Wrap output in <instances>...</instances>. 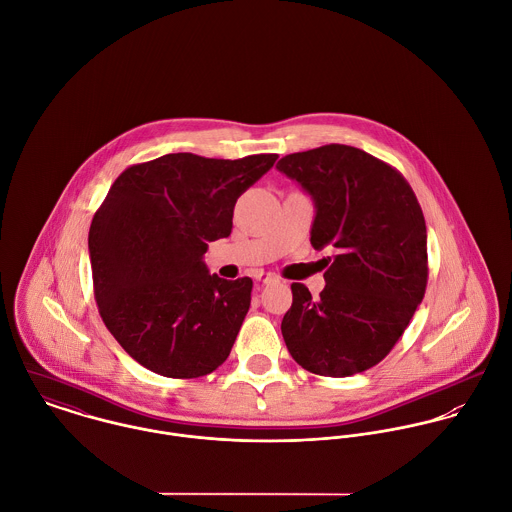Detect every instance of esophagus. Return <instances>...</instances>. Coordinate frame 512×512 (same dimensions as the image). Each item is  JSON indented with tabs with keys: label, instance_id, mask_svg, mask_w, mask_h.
<instances>
[{
	"label": "esophagus",
	"instance_id": "1",
	"mask_svg": "<svg viewBox=\"0 0 512 512\" xmlns=\"http://www.w3.org/2000/svg\"><path fill=\"white\" fill-rule=\"evenodd\" d=\"M256 280L262 282V284H274V282H278V276H274V274H270V272H260V274L256 276Z\"/></svg>",
	"mask_w": 512,
	"mask_h": 512
}]
</instances>
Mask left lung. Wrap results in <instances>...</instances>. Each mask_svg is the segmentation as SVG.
<instances>
[{"instance_id": "obj_1", "label": "left lung", "mask_w": 512, "mask_h": 512, "mask_svg": "<svg viewBox=\"0 0 512 512\" xmlns=\"http://www.w3.org/2000/svg\"><path fill=\"white\" fill-rule=\"evenodd\" d=\"M315 203L311 246L329 248L317 299L292 284L282 335L293 361L319 376L378 365L406 331L428 286L422 207L398 169L359 147L329 144L276 165Z\"/></svg>"}]
</instances>
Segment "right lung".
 <instances>
[{"label": "right lung", "mask_w": 512, "mask_h": 512, "mask_svg": "<svg viewBox=\"0 0 512 512\" xmlns=\"http://www.w3.org/2000/svg\"><path fill=\"white\" fill-rule=\"evenodd\" d=\"M276 159L167 153L112 183L88 232L94 297L108 331L147 370L199 378L228 359L252 280L211 276L203 254L230 234L236 199Z\"/></svg>", "instance_id": "right-lung-1"}]
</instances>
